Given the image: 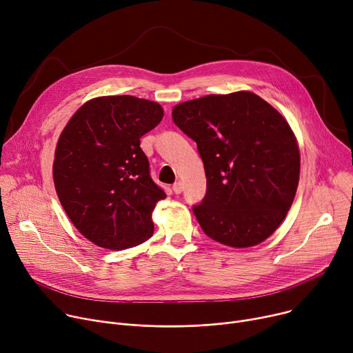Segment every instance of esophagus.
<instances>
[{"instance_id":"34e87169","label":"esophagus","mask_w":353,"mask_h":353,"mask_svg":"<svg viewBox=\"0 0 353 353\" xmlns=\"http://www.w3.org/2000/svg\"><path fill=\"white\" fill-rule=\"evenodd\" d=\"M182 189H183V185H182V182H181V181L175 182V183H174V186H172V191H174L176 195H179V194L182 192Z\"/></svg>"}]
</instances>
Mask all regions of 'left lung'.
<instances>
[{
	"mask_svg": "<svg viewBox=\"0 0 353 353\" xmlns=\"http://www.w3.org/2000/svg\"><path fill=\"white\" fill-rule=\"evenodd\" d=\"M172 120L203 161L206 194L192 210L205 234L232 248L273 234L300 179V150L284 117L257 94L237 92L181 103Z\"/></svg>",
	"mask_w": 353,
	"mask_h": 353,
	"instance_id": "1",
	"label": "left lung"
}]
</instances>
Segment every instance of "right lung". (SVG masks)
<instances>
[{"mask_svg": "<svg viewBox=\"0 0 353 353\" xmlns=\"http://www.w3.org/2000/svg\"><path fill=\"white\" fill-rule=\"evenodd\" d=\"M162 117L155 101L105 96L80 107L62 131L53 161L57 194L94 245L123 250L152 236L151 213L167 195L150 175L140 139Z\"/></svg>", "mask_w": 353, "mask_h": 353, "instance_id": "add662e5", "label": "right lung"}]
</instances>
